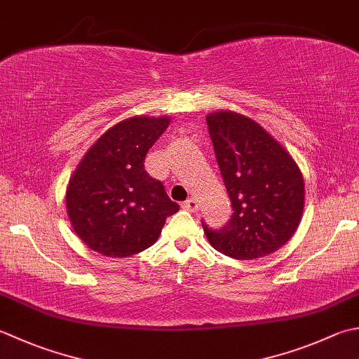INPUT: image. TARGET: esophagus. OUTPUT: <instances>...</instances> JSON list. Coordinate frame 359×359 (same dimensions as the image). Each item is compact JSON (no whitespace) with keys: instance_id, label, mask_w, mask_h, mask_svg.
<instances>
[{"instance_id":"1","label":"esophagus","mask_w":359,"mask_h":359,"mask_svg":"<svg viewBox=\"0 0 359 359\" xmlns=\"http://www.w3.org/2000/svg\"><path fill=\"white\" fill-rule=\"evenodd\" d=\"M182 208L188 210V212H196V210L199 208L198 201H196L194 198H189V199H187L184 203H182Z\"/></svg>"}]
</instances>
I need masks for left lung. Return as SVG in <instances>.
I'll return each instance as SVG.
<instances>
[{
  "label": "left lung",
  "instance_id": "left-lung-1",
  "mask_svg": "<svg viewBox=\"0 0 359 359\" xmlns=\"http://www.w3.org/2000/svg\"><path fill=\"white\" fill-rule=\"evenodd\" d=\"M216 161L231 202L219 230L202 227L210 244L236 259L271 255L291 240L302 219L304 177L290 152L262 126L236 111L207 115Z\"/></svg>",
  "mask_w": 359,
  "mask_h": 359
}]
</instances>
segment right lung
Masks as SVG:
<instances>
[{
  "label": "right lung",
  "mask_w": 359,
  "mask_h": 359,
  "mask_svg": "<svg viewBox=\"0 0 359 359\" xmlns=\"http://www.w3.org/2000/svg\"><path fill=\"white\" fill-rule=\"evenodd\" d=\"M171 123L132 116L97 138L67 188V213L82 243L105 257H130L158 240L179 212L160 180L144 170L147 151Z\"/></svg>",
  "instance_id": "1"
}]
</instances>
